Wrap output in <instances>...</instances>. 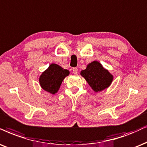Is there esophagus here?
I'll list each match as a JSON object with an SVG mask.
<instances>
[{"label":"esophagus","instance_id":"obj_1","mask_svg":"<svg viewBox=\"0 0 147 147\" xmlns=\"http://www.w3.org/2000/svg\"><path fill=\"white\" fill-rule=\"evenodd\" d=\"M78 71V69L77 67H73V69H72V71H73V73L74 74H77Z\"/></svg>","mask_w":147,"mask_h":147}]
</instances>
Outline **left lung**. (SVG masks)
Listing matches in <instances>:
<instances>
[{"label":"left lung","instance_id":"1","mask_svg":"<svg viewBox=\"0 0 147 147\" xmlns=\"http://www.w3.org/2000/svg\"><path fill=\"white\" fill-rule=\"evenodd\" d=\"M80 74L95 92L108 88L113 79V76L96 61L88 65L86 69L82 70Z\"/></svg>","mask_w":147,"mask_h":147}]
</instances>
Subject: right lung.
Wrapping results in <instances>:
<instances>
[{
  "instance_id": "obj_1",
  "label": "right lung",
  "mask_w": 147,
  "mask_h": 147,
  "mask_svg": "<svg viewBox=\"0 0 147 147\" xmlns=\"http://www.w3.org/2000/svg\"><path fill=\"white\" fill-rule=\"evenodd\" d=\"M69 74V71L64 69L58 65L52 63L39 78L42 88L51 94H55L59 89L64 78Z\"/></svg>"
}]
</instances>
